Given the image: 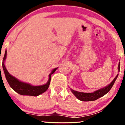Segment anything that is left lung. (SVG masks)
Masks as SVG:
<instances>
[{"label": "left lung", "instance_id": "8db88e82", "mask_svg": "<svg viewBox=\"0 0 125 125\" xmlns=\"http://www.w3.org/2000/svg\"><path fill=\"white\" fill-rule=\"evenodd\" d=\"M118 71L119 72L120 71V62L118 65ZM117 76H118V74H117V76L115 77V79L113 80L112 82L110 84H109L107 86L104 87V88L100 89L99 90H97L96 91H94L93 93L80 92L76 91V90L71 89V90L72 91V92L73 94L79 100H81V101H94V100H96L97 99L103 96H104V94H106L107 93H108L109 92V90L111 89L113 85L114 84V83L115 82V81L116 80Z\"/></svg>", "mask_w": 125, "mask_h": 125}]
</instances>
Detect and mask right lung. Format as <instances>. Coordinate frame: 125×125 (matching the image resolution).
<instances>
[{
    "label": "right lung",
    "mask_w": 125,
    "mask_h": 125,
    "mask_svg": "<svg viewBox=\"0 0 125 125\" xmlns=\"http://www.w3.org/2000/svg\"><path fill=\"white\" fill-rule=\"evenodd\" d=\"M7 51H5V56H4L3 59L2 67L3 69L4 73H5L6 78L7 81L8 83L9 84L10 86L18 94H21V95H28V96H37L41 94L44 92L48 90L49 86L50 84L51 80V75L56 71L57 68L54 69L52 70V72L49 75V80L48 82L43 85L41 86H32L31 84L27 83L22 82L19 81L18 79H16L13 76L9 74L8 71H7L5 65V61L6 58Z\"/></svg>",
    "instance_id": "1"
}]
</instances>
